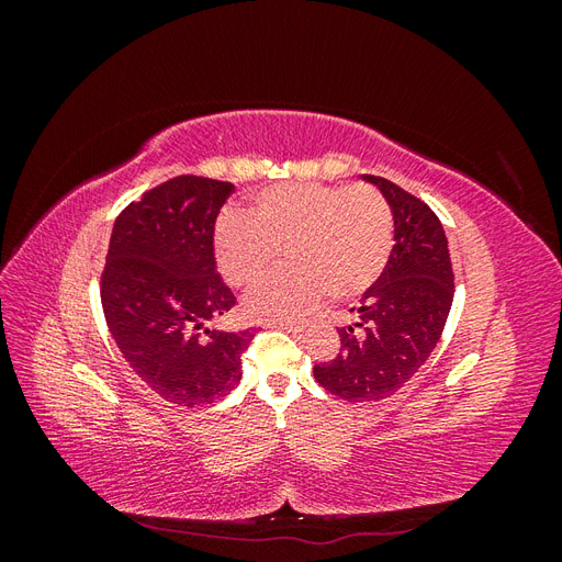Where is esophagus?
I'll return each mask as SVG.
<instances>
[{"label": "esophagus", "mask_w": 562, "mask_h": 562, "mask_svg": "<svg viewBox=\"0 0 562 562\" xmlns=\"http://www.w3.org/2000/svg\"><path fill=\"white\" fill-rule=\"evenodd\" d=\"M267 328H281V330H288V333H300L302 330L300 326H293V323H267Z\"/></svg>", "instance_id": "1"}]
</instances>
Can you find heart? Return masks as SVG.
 <instances>
[{
    "mask_svg": "<svg viewBox=\"0 0 562 562\" xmlns=\"http://www.w3.org/2000/svg\"><path fill=\"white\" fill-rule=\"evenodd\" d=\"M285 252L288 267L246 297V314L293 323L375 285L394 250V215L368 184L291 182L267 187L252 209H227L215 227V258L232 285H252Z\"/></svg>",
    "mask_w": 562,
    "mask_h": 562,
    "instance_id": "b5f03b06",
    "label": "heart"
}]
</instances>
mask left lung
I'll return each instance as SVG.
<instances>
[{
    "mask_svg": "<svg viewBox=\"0 0 562 562\" xmlns=\"http://www.w3.org/2000/svg\"><path fill=\"white\" fill-rule=\"evenodd\" d=\"M363 180L378 187L394 215V250L361 307L349 310L353 318L337 328L335 359L314 366L316 382L351 403L396 394L427 363L454 295L448 236L436 213L394 182Z\"/></svg>",
    "mask_w": 562,
    "mask_h": 562,
    "instance_id": "1",
    "label": "left lung"
}]
</instances>
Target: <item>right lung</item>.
<instances>
[{
    "mask_svg": "<svg viewBox=\"0 0 562 562\" xmlns=\"http://www.w3.org/2000/svg\"><path fill=\"white\" fill-rule=\"evenodd\" d=\"M232 192V182L173 178L128 203L110 236L100 300L112 339L135 375L182 407L227 396L252 339L209 328L236 304L213 252Z\"/></svg>",
    "mask_w": 562,
    "mask_h": 562,
    "instance_id": "add662e5",
    "label": "right lung"
}]
</instances>
